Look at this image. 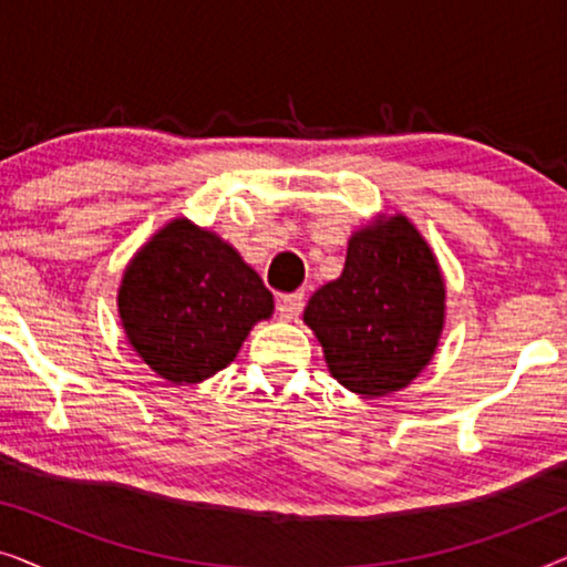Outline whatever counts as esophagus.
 Segmentation results:
<instances>
[{
    "label": "esophagus",
    "instance_id": "34e87169",
    "mask_svg": "<svg viewBox=\"0 0 567 567\" xmlns=\"http://www.w3.org/2000/svg\"><path fill=\"white\" fill-rule=\"evenodd\" d=\"M301 307H305V293L293 291V293H281L278 297V305H276V312L281 320H297Z\"/></svg>",
    "mask_w": 567,
    "mask_h": 567
}]
</instances>
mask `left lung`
<instances>
[{
    "label": "left lung",
    "mask_w": 567,
    "mask_h": 567,
    "mask_svg": "<svg viewBox=\"0 0 567 567\" xmlns=\"http://www.w3.org/2000/svg\"><path fill=\"white\" fill-rule=\"evenodd\" d=\"M444 320V274L405 214H382L355 229L343 274L305 307L330 374L367 398L405 390L431 363Z\"/></svg>",
    "instance_id": "1"
}]
</instances>
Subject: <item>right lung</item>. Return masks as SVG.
<instances>
[{
    "mask_svg": "<svg viewBox=\"0 0 567 567\" xmlns=\"http://www.w3.org/2000/svg\"><path fill=\"white\" fill-rule=\"evenodd\" d=\"M118 315L154 374L198 384L227 369L255 324L274 315V293L216 231L177 216L128 260Z\"/></svg>",
    "mask_w": 567,
    "mask_h": 567,
    "instance_id": "add662e5",
    "label": "right lung"
}]
</instances>
